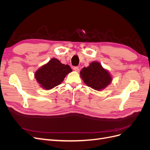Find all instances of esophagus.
<instances>
[{"mask_svg":"<svg viewBox=\"0 0 150 150\" xmlns=\"http://www.w3.org/2000/svg\"><path fill=\"white\" fill-rule=\"evenodd\" d=\"M73 69H74L75 71H76V72H79V67L75 66V67H73Z\"/></svg>","mask_w":150,"mask_h":150,"instance_id":"34e87169","label":"esophagus"}]
</instances>
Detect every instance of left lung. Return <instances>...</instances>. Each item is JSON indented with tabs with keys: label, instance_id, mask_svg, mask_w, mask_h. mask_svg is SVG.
<instances>
[{
	"label": "left lung",
	"instance_id": "1",
	"mask_svg": "<svg viewBox=\"0 0 150 150\" xmlns=\"http://www.w3.org/2000/svg\"><path fill=\"white\" fill-rule=\"evenodd\" d=\"M80 74L86 85L97 91L105 89L112 81L110 72L96 61L91 62L87 67H83Z\"/></svg>",
	"mask_w": 150,
	"mask_h": 150
}]
</instances>
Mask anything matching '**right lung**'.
<instances>
[{"label":"right lung","instance_id":"add662e5","mask_svg":"<svg viewBox=\"0 0 150 150\" xmlns=\"http://www.w3.org/2000/svg\"><path fill=\"white\" fill-rule=\"evenodd\" d=\"M71 71L69 65L62 64L57 59L52 58L38 69L34 76L43 89L49 90L59 85Z\"/></svg>","mask_w":150,"mask_h":150}]
</instances>
